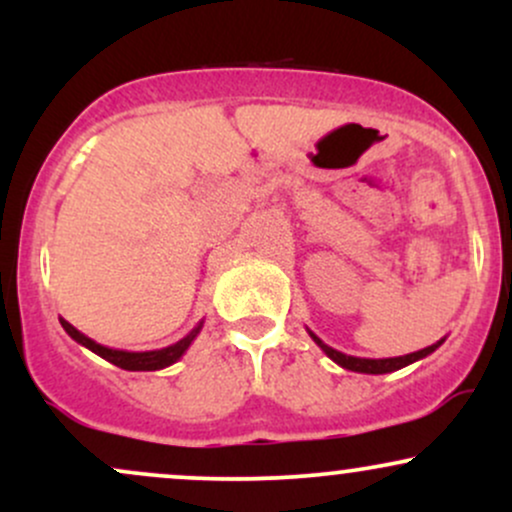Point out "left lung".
I'll return each mask as SVG.
<instances>
[{"label": "left lung", "mask_w": 512, "mask_h": 512, "mask_svg": "<svg viewBox=\"0 0 512 512\" xmlns=\"http://www.w3.org/2000/svg\"><path fill=\"white\" fill-rule=\"evenodd\" d=\"M308 334H310V337H313V342L320 346V349L325 351V354L330 356L334 363H337V366H342L346 370H354V373H368V375L392 373V370H399V368L409 366V363L421 361V358H426L428 354H433V351H436L438 346L445 342V337H443V339H440V342L426 346V349H421V351H414V354H407V356H395V358H358V356L342 354V351H337V349H332V346H327L320 337H317L315 332L308 330Z\"/></svg>", "instance_id": "8db88e82"}]
</instances>
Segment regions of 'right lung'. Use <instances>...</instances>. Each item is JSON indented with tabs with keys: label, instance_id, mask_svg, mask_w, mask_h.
<instances>
[{
	"label": "right lung",
	"instance_id": "1",
	"mask_svg": "<svg viewBox=\"0 0 512 512\" xmlns=\"http://www.w3.org/2000/svg\"><path fill=\"white\" fill-rule=\"evenodd\" d=\"M64 332L69 334V337L74 339L76 344L86 346L88 351H93V354H98L105 361H110L113 366L122 368V370H161V368H168L173 366L175 361H180L182 354H185L187 349H190V344L195 342L199 330H202L204 320L199 322V325L192 330L190 334H185V337L180 339V342L166 346V349H154V351H122V349H110V346H103L98 342H93L91 337H86L84 332L76 330L74 325H69L64 317H60Z\"/></svg>",
	"mask_w": 512,
	"mask_h": 512
}]
</instances>
